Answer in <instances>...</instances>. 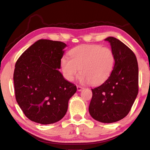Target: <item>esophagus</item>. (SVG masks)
Segmentation results:
<instances>
[{"label": "esophagus", "instance_id": "34e87169", "mask_svg": "<svg viewBox=\"0 0 150 150\" xmlns=\"http://www.w3.org/2000/svg\"><path fill=\"white\" fill-rule=\"evenodd\" d=\"M77 91H81V90L83 89V87H81V86L77 85Z\"/></svg>", "mask_w": 150, "mask_h": 150}]
</instances>
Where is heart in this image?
Returning <instances> with one entry per match:
<instances>
[{
	"instance_id": "heart-1",
	"label": "heart",
	"mask_w": 150,
	"mask_h": 150,
	"mask_svg": "<svg viewBox=\"0 0 150 150\" xmlns=\"http://www.w3.org/2000/svg\"><path fill=\"white\" fill-rule=\"evenodd\" d=\"M70 58L63 57L60 62L63 75L73 81L79 72L83 82L98 85L110 77L115 64V56L111 49L100 45H82L69 52Z\"/></svg>"
}]
</instances>
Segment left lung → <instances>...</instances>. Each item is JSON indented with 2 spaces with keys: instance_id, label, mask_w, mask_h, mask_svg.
<instances>
[{
  "instance_id": "obj_1",
  "label": "left lung",
  "mask_w": 150,
  "mask_h": 150,
  "mask_svg": "<svg viewBox=\"0 0 150 150\" xmlns=\"http://www.w3.org/2000/svg\"><path fill=\"white\" fill-rule=\"evenodd\" d=\"M115 56L112 72L105 83L92 88L88 111L98 122L112 123L128 115L138 93V65L130 48L114 37L105 39Z\"/></svg>"
}]
</instances>
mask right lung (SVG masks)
<instances>
[{"mask_svg":"<svg viewBox=\"0 0 150 150\" xmlns=\"http://www.w3.org/2000/svg\"><path fill=\"white\" fill-rule=\"evenodd\" d=\"M66 46L62 42L40 40L17 60L13 77L15 96L30 120L53 124L67 112L68 102L77 87L57 70Z\"/></svg>","mask_w":150,"mask_h":150,"instance_id":"1","label":"right lung"}]
</instances>
